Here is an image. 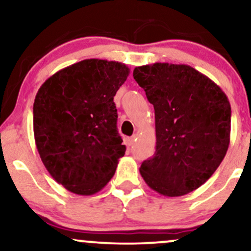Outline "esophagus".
<instances>
[{
    "label": "esophagus",
    "mask_w": 251,
    "mask_h": 251,
    "mask_svg": "<svg viewBox=\"0 0 251 251\" xmlns=\"http://www.w3.org/2000/svg\"><path fill=\"white\" fill-rule=\"evenodd\" d=\"M135 141V136H131V138H127V144L128 146H132Z\"/></svg>",
    "instance_id": "esophagus-1"
}]
</instances>
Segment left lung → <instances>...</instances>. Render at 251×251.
Listing matches in <instances>:
<instances>
[{"label": "left lung", "instance_id": "1", "mask_svg": "<svg viewBox=\"0 0 251 251\" xmlns=\"http://www.w3.org/2000/svg\"><path fill=\"white\" fill-rule=\"evenodd\" d=\"M133 77L155 110L156 151L142 162V178L166 197L198 189L218 169L229 146L231 111L226 94L188 65L140 66Z\"/></svg>", "mask_w": 251, "mask_h": 251}]
</instances>
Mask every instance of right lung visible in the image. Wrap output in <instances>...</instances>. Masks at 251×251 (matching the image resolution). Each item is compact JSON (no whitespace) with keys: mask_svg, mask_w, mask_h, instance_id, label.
<instances>
[{"mask_svg":"<svg viewBox=\"0 0 251 251\" xmlns=\"http://www.w3.org/2000/svg\"><path fill=\"white\" fill-rule=\"evenodd\" d=\"M129 74L125 63L87 59L41 84L33 104L34 141L50 175L68 191L91 196L116 173L126 147L113 97Z\"/></svg>","mask_w":251,"mask_h":251,"instance_id":"add662e5","label":"right lung"}]
</instances>
